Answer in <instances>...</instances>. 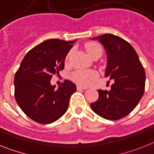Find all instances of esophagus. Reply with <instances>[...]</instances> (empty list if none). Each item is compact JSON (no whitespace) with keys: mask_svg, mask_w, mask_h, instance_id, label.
Listing matches in <instances>:
<instances>
[{"mask_svg":"<svg viewBox=\"0 0 154 154\" xmlns=\"http://www.w3.org/2000/svg\"><path fill=\"white\" fill-rule=\"evenodd\" d=\"M77 90H85V89H88L86 87H83V86H81V85H77Z\"/></svg>","mask_w":154,"mask_h":154,"instance_id":"1","label":"esophagus"}]
</instances>
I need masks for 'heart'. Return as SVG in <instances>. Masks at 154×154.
Here are the masks:
<instances>
[{
	"mask_svg": "<svg viewBox=\"0 0 154 154\" xmlns=\"http://www.w3.org/2000/svg\"><path fill=\"white\" fill-rule=\"evenodd\" d=\"M85 49L91 58L95 56H101L103 53L102 47L96 42H88L85 44ZM71 51L67 54L66 57V61H68L69 56H70ZM98 76L96 71L93 69H77L73 73H71L70 77L74 82L77 83L78 85L87 86L90 85L91 82L95 81V78Z\"/></svg>",
	"mask_w": 154,
	"mask_h": 154,
	"instance_id": "heart-1",
	"label": "heart"
}]
</instances>
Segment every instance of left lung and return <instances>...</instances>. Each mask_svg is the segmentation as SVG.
<instances>
[{
    "label": "left lung",
    "mask_w": 154,
    "mask_h": 154,
    "mask_svg": "<svg viewBox=\"0 0 154 154\" xmlns=\"http://www.w3.org/2000/svg\"><path fill=\"white\" fill-rule=\"evenodd\" d=\"M98 40L106 51V77L113 80L110 90H98L99 99L91 108L103 118L116 121L131 113L144 93L146 73L136 51L121 37L106 33Z\"/></svg>",
    "instance_id": "1"
}]
</instances>
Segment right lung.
<instances>
[{
	"label": "right lung",
	"instance_id": "obj_1",
	"mask_svg": "<svg viewBox=\"0 0 154 154\" xmlns=\"http://www.w3.org/2000/svg\"><path fill=\"white\" fill-rule=\"evenodd\" d=\"M75 41H44L28 51L15 73V100L22 110L37 123L47 125L60 118L77 90L75 84L68 80L58 89L51 85L53 75L64 69L65 59Z\"/></svg>",
	"mask_w": 154,
	"mask_h": 154
}]
</instances>
